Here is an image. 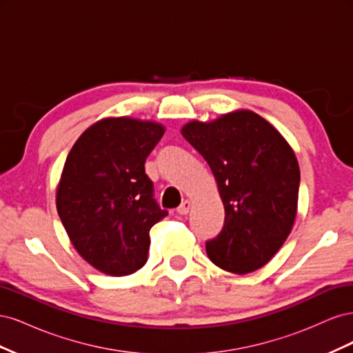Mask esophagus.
Instances as JSON below:
<instances>
[{"mask_svg": "<svg viewBox=\"0 0 353 353\" xmlns=\"http://www.w3.org/2000/svg\"><path fill=\"white\" fill-rule=\"evenodd\" d=\"M190 209H191V200H184L183 203H181V206L178 208V213L179 215H187Z\"/></svg>", "mask_w": 353, "mask_h": 353, "instance_id": "1", "label": "esophagus"}]
</instances>
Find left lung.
Listing matches in <instances>:
<instances>
[{
    "mask_svg": "<svg viewBox=\"0 0 353 353\" xmlns=\"http://www.w3.org/2000/svg\"><path fill=\"white\" fill-rule=\"evenodd\" d=\"M181 134L209 163L225 209L222 231L206 243L209 259L239 275L262 268L296 219L301 170L293 148L252 110L191 121Z\"/></svg>",
    "mask_w": 353,
    "mask_h": 353,
    "instance_id": "8db88e82",
    "label": "left lung"
}]
</instances>
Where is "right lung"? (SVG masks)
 Masks as SVG:
<instances>
[{"mask_svg": "<svg viewBox=\"0 0 353 353\" xmlns=\"http://www.w3.org/2000/svg\"><path fill=\"white\" fill-rule=\"evenodd\" d=\"M163 134L157 122L105 117L69 152L56 206L73 248L95 270L123 276L147 262L150 228L168 212L153 199L144 163Z\"/></svg>", "mask_w": 353, "mask_h": 353, "instance_id": "1", "label": "right lung"}]
</instances>
